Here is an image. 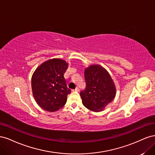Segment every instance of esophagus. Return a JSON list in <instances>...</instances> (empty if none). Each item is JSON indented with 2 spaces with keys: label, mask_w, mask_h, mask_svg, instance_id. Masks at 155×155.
I'll return each mask as SVG.
<instances>
[{
  "label": "esophagus",
  "mask_w": 155,
  "mask_h": 155,
  "mask_svg": "<svg viewBox=\"0 0 155 155\" xmlns=\"http://www.w3.org/2000/svg\"><path fill=\"white\" fill-rule=\"evenodd\" d=\"M72 91H76V92H79V88L78 87H76V88H75V89H74V90H72Z\"/></svg>",
  "instance_id": "34e87169"
}]
</instances>
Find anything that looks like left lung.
<instances>
[{"instance_id":"1","label":"left lung","mask_w":155,"mask_h":155,"mask_svg":"<svg viewBox=\"0 0 155 155\" xmlns=\"http://www.w3.org/2000/svg\"><path fill=\"white\" fill-rule=\"evenodd\" d=\"M86 88L80 92L83 105L94 112H101L114 100L116 88L107 70L100 64L85 69Z\"/></svg>"}]
</instances>
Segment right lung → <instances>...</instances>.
<instances>
[{"instance_id":"right-lung-1","label":"right lung","mask_w":155,"mask_h":155,"mask_svg":"<svg viewBox=\"0 0 155 155\" xmlns=\"http://www.w3.org/2000/svg\"><path fill=\"white\" fill-rule=\"evenodd\" d=\"M68 63L63 59L54 58L41 64L31 77V90L38 105L48 112L59 110L65 105L71 92L67 86L64 74Z\"/></svg>"}]
</instances>
